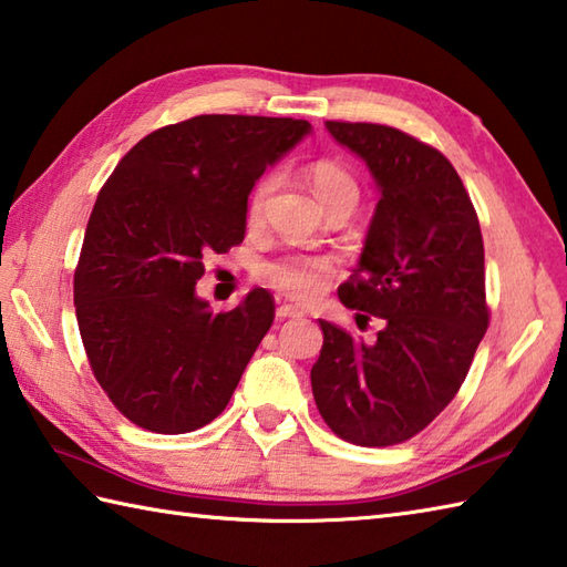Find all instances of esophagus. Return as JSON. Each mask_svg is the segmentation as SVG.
<instances>
[{"instance_id":"1","label":"esophagus","mask_w":567,"mask_h":567,"mask_svg":"<svg viewBox=\"0 0 567 567\" xmlns=\"http://www.w3.org/2000/svg\"><path fill=\"white\" fill-rule=\"evenodd\" d=\"M275 315H277V319H292V317H302L305 312L295 305H280V307H277Z\"/></svg>"}]
</instances>
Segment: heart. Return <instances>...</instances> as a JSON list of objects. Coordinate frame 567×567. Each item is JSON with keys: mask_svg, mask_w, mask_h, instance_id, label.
Listing matches in <instances>:
<instances>
[{"mask_svg": "<svg viewBox=\"0 0 567 567\" xmlns=\"http://www.w3.org/2000/svg\"><path fill=\"white\" fill-rule=\"evenodd\" d=\"M309 179L315 184V192L321 198V204L334 202L341 196H351L359 202V182L353 179L349 169H343L341 164L331 159H319L309 166ZM277 184H280V174L277 172H265L258 182L252 184L248 194V220L255 224L268 208L270 196L275 194ZM337 275V262L329 258V255L319 252H299L290 250L282 255H275V258L262 260L258 268H255V277L262 285L272 287V290L282 292L292 299H315L327 290L331 277Z\"/></svg>", "mask_w": 567, "mask_h": 567, "instance_id": "b5f03b06", "label": "heart"}]
</instances>
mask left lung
Here are the masks:
<instances>
[{
    "mask_svg": "<svg viewBox=\"0 0 567 567\" xmlns=\"http://www.w3.org/2000/svg\"><path fill=\"white\" fill-rule=\"evenodd\" d=\"M327 127L381 186L361 262L339 297L365 312L357 324L379 317L383 327L365 343L319 319L315 403L351 445H401L452 403L489 327L480 218L440 150L375 122Z\"/></svg>",
    "mask_w": 567,
    "mask_h": 567,
    "instance_id": "left-lung-1",
    "label": "left lung"
}]
</instances>
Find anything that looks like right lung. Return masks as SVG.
<instances>
[{
    "label": "right lung",
    "mask_w": 567,
    "mask_h": 567,
    "mask_svg": "<svg viewBox=\"0 0 567 567\" xmlns=\"http://www.w3.org/2000/svg\"><path fill=\"white\" fill-rule=\"evenodd\" d=\"M309 122L196 115L120 159L87 218L73 302L95 381L130 423L184 435L224 413L275 319L268 290L214 312L194 287L246 236L252 184Z\"/></svg>",
    "instance_id": "add662e5"
}]
</instances>
